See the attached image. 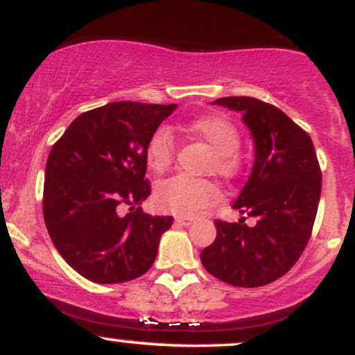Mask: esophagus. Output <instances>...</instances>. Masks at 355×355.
<instances>
[{
	"instance_id": "34e87169",
	"label": "esophagus",
	"mask_w": 355,
	"mask_h": 355,
	"mask_svg": "<svg viewBox=\"0 0 355 355\" xmlns=\"http://www.w3.org/2000/svg\"><path fill=\"white\" fill-rule=\"evenodd\" d=\"M175 222L180 223V225L189 227V225H191V223L195 222V218L193 217H187V215H177V217H175Z\"/></svg>"
}]
</instances>
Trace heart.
<instances>
[{"label":"heart","instance_id":"heart-1","mask_svg":"<svg viewBox=\"0 0 355 355\" xmlns=\"http://www.w3.org/2000/svg\"><path fill=\"white\" fill-rule=\"evenodd\" d=\"M189 130L205 141L214 152V172L230 177L239 170V130L223 116H205L191 121ZM146 164L153 172L162 173L172 165L173 140L166 128H158L146 145ZM158 205L177 215H195L217 202L218 190L207 180L177 175L164 180L155 191Z\"/></svg>","mask_w":355,"mask_h":355}]
</instances>
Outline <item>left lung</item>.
<instances>
[{"label":"left lung","mask_w":355,"mask_h":355,"mask_svg":"<svg viewBox=\"0 0 355 355\" xmlns=\"http://www.w3.org/2000/svg\"><path fill=\"white\" fill-rule=\"evenodd\" d=\"M211 105L239 112L254 141V165L232 209L254 217L248 227L215 222L217 239L203 248L207 272L235 287H262L287 274L302 255L317 215L322 175L311 137L282 110L250 96Z\"/></svg>","instance_id":"8db88e82"}]
</instances>
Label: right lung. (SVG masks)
I'll list each match as a JSON object with an SVG mask.
<instances>
[{
    "label": "right lung",
    "mask_w": 355,
    "mask_h": 355,
    "mask_svg": "<svg viewBox=\"0 0 355 355\" xmlns=\"http://www.w3.org/2000/svg\"><path fill=\"white\" fill-rule=\"evenodd\" d=\"M175 108L108 103L76 116L53 145L44 170V223L60 255L85 279L121 284L153 266L173 217L141 210L152 191L145 152Z\"/></svg>",
    "instance_id": "1"
}]
</instances>
